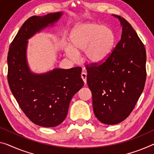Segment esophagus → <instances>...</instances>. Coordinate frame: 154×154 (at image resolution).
I'll return each mask as SVG.
<instances>
[{
  "instance_id": "34e87169",
  "label": "esophagus",
  "mask_w": 154,
  "mask_h": 154,
  "mask_svg": "<svg viewBox=\"0 0 154 154\" xmlns=\"http://www.w3.org/2000/svg\"><path fill=\"white\" fill-rule=\"evenodd\" d=\"M81 78L83 80L85 84L87 83V74L85 72H82L81 74Z\"/></svg>"
}]
</instances>
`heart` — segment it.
I'll return each mask as SVG.
<instances>
[{"label": "heart", "mask_w": 154, "mask_h": 154, "mask_svg": "<svg viewBox=\"0 0 154 154\" xmlns=\"http://www.w3.org/2000/svg\"><path fill=\"white\" fill-rule=\"evenodd\" d=\"M69 40L71 46L65 47L69 58L75 57V51H84V58L87 62L100 63L112 53L116 38L112 28L92 23L75 25L70 33Z\"/></svg>", "instance_id": "b5f03b06"}]
</instances>
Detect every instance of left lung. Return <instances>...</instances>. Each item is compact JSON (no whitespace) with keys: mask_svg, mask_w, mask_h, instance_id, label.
Wrapping results in <instances>:
<instances>
[{"mask_svg":"<svg viewBox=\"0 0 154 154\" xmlns=\"http://www.w3.org/2000/svg\"><path fill=\"white\" fill-rule=\"evenodd\" d=\"M121 39L109 57L86 66L87 82L92 94L93 109L101 122L115 125L129 116L146 81V50L129 22L120 16Z\"/></svg>","mask_w":154,"mask_h":154,"instance_id":"left-lung-1","label":"left lung"}]
</instances>
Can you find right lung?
Here are the masks:
<instances>
[{"label": "right lung", "mask_w": 154, "mask_h": 154, "mask_svg": "<svg viewBox=\"0 0 154 154\" xmlns=\"http://www.w3.org/2000/svg\"><path fill=\"white\" fill-rule=\"evenodd\" d=\"M61 15L57 12L28 18L11 42L8 55V80L11 93L26 116L44 127L62 123L72 97L84 85L80 67L55 69L41 75L32 74L28 68L27 40Z\"/></svg>", "instance_id": "add662e5"}]
</instances>
